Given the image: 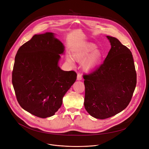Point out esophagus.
I'll list each match as a JSON object with an SVG mask.
<instances>
[{"mask_svg": "<svg viewBox=\"0 0 149 149\" xmlns=\"http://www.w3.org/2000/svg\"><path fill=\"white\" fill-rule=\"evenodd\" d=\"M82 75L81 73H78L77 74V80H81L82 79Z\"/></svg>", "mask_w": 149, "mask_h": 149, "instance_id": "34e87169", "label": "esophagus"}]
</instances>
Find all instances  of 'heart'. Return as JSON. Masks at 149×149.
Segmentation results:
<instances>
[{
	"label": "heart",
	"instance_id": "obj_1",
	"mask_svg": "<svg viewBox=\"0 0 149 149\" xmlns=\"http://www.w3.org/2000/svg\"><path fill=\"white\" fill-rule=\"evenodd\" d=\"M97 46L93 43H86L83 46L75 50L73 52V58L77 61H82L86 58L84 67L86 70H91L95 68L99 63L101 59V54L99 51L95 50ZM70 62H72V58H68Z\"/></svg>",
	"mask_w": 149,
	"mask_h": 149
}]
</instances>
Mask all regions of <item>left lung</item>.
Wrapping results in <instances>:
<instances>
[{
  "instance_id": "8db88e82",
  "label": "left lung",
  "mask_w": 149,
  "mask_h": 149,
  "mask_svg": "<svg viewBox=\"0 0 149 149\" xmlns=\"http://www.w3.org/2000/svg\"><path fill=\"white\" fill-rule=\"evenodd\" d=\"M107 37L111 49L104 62L83 76L85 109L91 116L100 119L112 117L125 109L137 83L131 52L116 38Z\"/></svg>"
}]
</instances>
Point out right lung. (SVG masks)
I'll return each instance as SVG.
<instances>
[{
    "mask_svg": "<svg viewBox=\"0 0 149 149\" xmlns=\"http://www.w3.org/2000/svg\"><path fill=\"white\" fill-rule=\"evenodd\" d=\"M64 46L53 33L34 35L18 49L12 82L21 107L32 115L46 118L55 115L62 99L75 83L77 73L58 66Z\"/></svg>",
    "mask_w": 149,
    "mask_h": 149,
    "instance_id": "1",
    "label": "right lung"
}]
</instances>
